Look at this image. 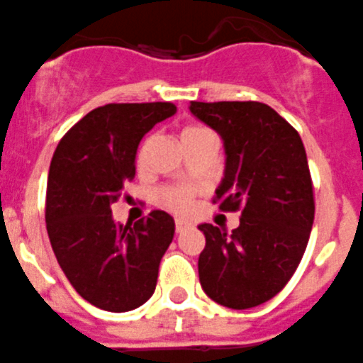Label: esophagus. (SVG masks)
I'll return each mask as SVG.
<instances>
[{"label":"esophagus","instance_id":"1","mask_svg":"<svg viewBox=\"0 0 363 363\" xmlns=\"http://www.w3.org/2000/svg\"><path fill=\"white\" fill-rule=\"evenodd\" d=\"M174 228H176V232H178V234H182V232H185V230H187V228H191V225H189L187 221H182V219H176Z\"/></svg>","mask_w":363,"mask_h":363}]
</instances>
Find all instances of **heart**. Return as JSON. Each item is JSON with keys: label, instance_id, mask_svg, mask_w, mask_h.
I'll return each instance as SVG.
<instances>
[{"label": "heart", "instance_id": "obj_1", "mask_svg": "<svg viewBox=\"0 0 363 363\" xmlns=\"http://www.w3.org/2000/svg\"><path fill=\"white\" fill-rule=\"evenodd\" d=\"M152 142H155V138L147 136L140 144L138 151H136V167L140 171H144L145 165H147ZM179 142H182L185 152H187L191 149L201 147V145L216 144V135L205 124L192 122V124H185L184 128L179 129ZM194 196L196 189L187 187V185H167V187L160 189L158 201L174 214H187L192 208V203H194Z\"/></svg>", "mask_w": 363, "mask_h": 363}]
</instances>
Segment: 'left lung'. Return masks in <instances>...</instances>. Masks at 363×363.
<instances>
[{"instance_id": "left-lung-1", "label": "left lung", "mask_w": 363, "mask_h": 363, "mask_svg": "<svg viewBox=\"0 0 363 363\" xmlns=\"http://www.w3.org/2000/svg\"><path fill=\"white\" fill-rule=\"evenodd\" d=\"M191 111L225 142L227 169L212 201L241 212L230 234L208 223L198 227L205 234L199 282L218 304L255 308L288 284L310 241L315 198L304 144L262 102L192 101Z\"/></svg>"}]
</instances>
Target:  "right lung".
Returning a JSON list of instances; mask_svg holds the SVG:
<instances>
[{"instance_id":"1","label":"right lung","mask_w":363,"mask_h":363,"mask_svg":"<svg viewBox=\"0 0 363 363\" xmlns=\"http://www.w3.org/2000/svg\"><path fill=\"white\" fill-rule=\"evenodd\" d=\"M176 113L172 102L106 104L82 116L53 152L46 187V230L69 284L89 304L122 313L156 288L174 219L152 211L135 225L113 219L111 205L135 178L138 144Z\"/></svg>"}]
</instances>
